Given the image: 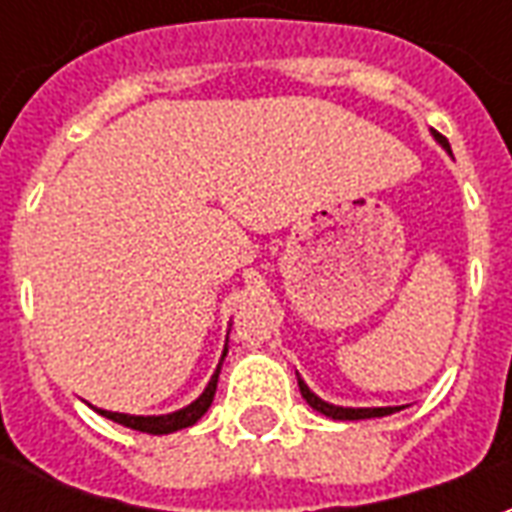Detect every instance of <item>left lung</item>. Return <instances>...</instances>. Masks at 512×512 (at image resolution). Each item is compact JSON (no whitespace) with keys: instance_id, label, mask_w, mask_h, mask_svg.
<instances>
[{"instance_id":"8db88e82","label":"left lung","mask_w":512,"mask_h":512,"mask_svg":"<svg viewBox=\"0 0 512 512\" xmlns=\"http://www.w3.org/2000/svg\"><path fill=\"white\" fill-rule=\"evenodd\" d=\"M436 139H439L441 145L450 150V145H447V139L441 134H436ZM299 389L301 395H304V400L310 403L315 411H321V414H326V417L332 419H370V417H386V414H392V411H397V408L386 406V408H343V406H332V403H326V400H321V397L315 395V392H310V386L304 384L299 378Z\"/></svg>"}]
</instances>
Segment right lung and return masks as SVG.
<instances>
[{
	"label": "right lung",
	"mask_w": 512,
	"mask_h": 512,
	"mask_svg": "<svg viewBox=\"0 0 512 512\" xmlns=\"http://www.w3.org/2000/svg\"><path fill=\"white\" fill-rule=\"evenodd\" d=\"M224 354H227V348H224ZM222 354V359H224ZM219 370H222V362L216 367V373H213L211 384L205 386V392H202L191 406L180 408L175 414H164V417H131V414H117V411H101V408H95L101 417L112 419V422H120V425H126L131 430H142V433H172V430L180 428H189L194 425L197 419L208 411V406L213 403V395H216V381H219Z\"/></svg>",
	"instance_id": "add662e5"
}]
</instances>
